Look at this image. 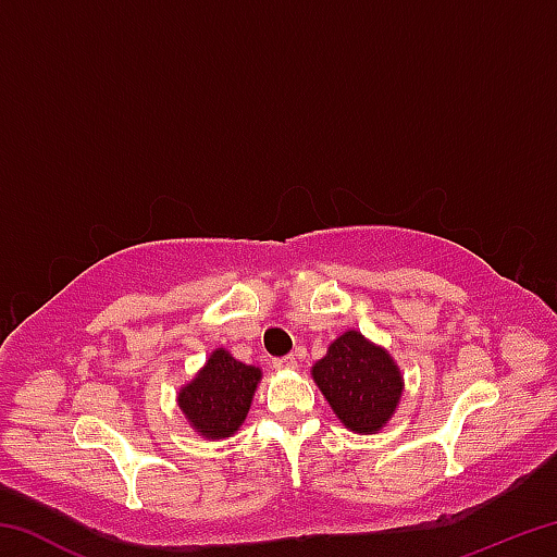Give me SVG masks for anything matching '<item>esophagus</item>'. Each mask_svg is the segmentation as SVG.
Here are the masks:
<instances>
[{
	"label": "esophagus",
	"instance_id": "esophagus-1",
	"mask_svg": "<svg viewBox=\"0 0 557 557\" xmlns=\"http://www.w3.org/2000/svg\"><path fill=\"white\" fill-rule=\"evenodd\" d=\"M272 369H277V371H295V369H297V358H295V356L275 358V363H272Z\"/></svg>",
	"mask_w": 557,
	"mask_h": 557
}]
</instances>
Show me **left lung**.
Wrapping results in <instances>:
<instances>
[{"mask_svg":"<svg viewBox=\"0 0 557 557\" xmlns=\"http://www.w3.org/2000/svg\"><path fill=\"white\" fill-rule=\"evenodd\" d=\"M312 379L338 422L356 435H375L388 425L405 388L395 358L356 329L329 344Z\"/></svg>","mask_w":557,"mask_h":557,"instance_id":"left-lung-1","label":"left lung"}]
</instances>
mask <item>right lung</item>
<instances>
[{
    "label": "right lung",
    "mask_w": 557,
    "mask_h": 557,
    "mask_svg": "<svg viewBox=\"0 0 557 557\" xmlns=\"http://www.w3.org/2000/svg\"><path fill=\"white\" fill-rule=\"evenodd\" d=\"M260 379L258 366L238 361L225 348H213L201 371L178 388V410L203 440L233 437L248 418Z\"/></svg>",
    "instance_id": "right-lung-1"
}]
</instances>
